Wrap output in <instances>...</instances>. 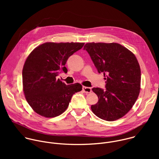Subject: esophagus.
Returning <instances> with one entry per match:
<instances>
[{"label":"esophagus","mask_w":159,"mask_h":159,"mask_svg":"<svg viewBox=\"0 0 159 159\" xmlns=\"http://www.w3.org/2000/svg\"><path fill=\"white\" fill-rule=\"evenodd\" d=\"M82 90H83V91L85 93H90L92 92V89L90 87H88L83 86L82 87Z\"/></svg>","instance_id":"esophagus-1"}]
</instances>
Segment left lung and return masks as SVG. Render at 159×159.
Masks as SVG:
<instances>
[{
    "label": "left lung",
    "instance_id": "8db88e82",
    "mask_svg": "<svg viewBox=\"0 0 159 159\" xmlns=\"http://www.w3.org/2000/svg\"><path fill=\"white\" fill-rule=\"evenodd\" d=\"M84 50L106 80L104 90L93 89L99 98L97 104L91 106L93 112L108 121L122 118L131 109L140 93L141 70L137 58L116 43H88Z\"/></svg>",
    "mask_w": 159,
    "mask_h": 159
}]
</instances>
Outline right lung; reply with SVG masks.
Wrapping results in <instances>:
<instances>
[{"label": "right lung", "instance_id": "right-lung-1", "mask_svg": "<svg viewBox=\"0 0 159 159\" xmlns=\"http://www.w3.org/2000/svg\"><path fill=\"white\" fill-rule=\"evenodd\" d=\"M84 43H45L34 48L22 69V84L26 99L38 115L46 118L60 115L67 109L75 93L82 90L79 84L66 85L57 76L67 73L65 65Z\"/></svg>", "mask_w": 159, "mask_h": 159}]
</instances>
